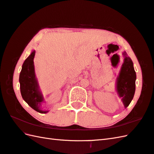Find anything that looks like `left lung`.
Wrapping results in <instances>:
<instances>
[{"label":"left lung","instance_id":"1","mask_svg":"<svg viewBox=\"0 0 154 154\" xmlns=\"http://www.w3.org/2000/svg\"><path fill=\"white\" fill-rule=\"evenodd\" d=\"M125 57L119 75L117 79V92L125 108L128 106L133 100L135 92V81L137 75L133 63L125 52L123 53Z\"/></svg>","mask_w":154,"mask_h":154}]
</instances>
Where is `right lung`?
<instances>
[{
	"mask_svg": "<svg viewBox=\"0 0 154 154\" xmlns=\"http://www.w3.org/2000/svg\"><path fill=\"white\" fill-rule=\"evenodd\" d=\"M35 51H33L28 58L24 61L20 74V92L21 96L31 108L41 113H46L48 111L41 109L44 98L39 90L38 84L35 77L33 59Z\"/></svg>",
	"mask_w": 154,
	"mask_h": 154,
	"instance_id": "obj_1",
	"label": "right lung"
}]
</instances>
